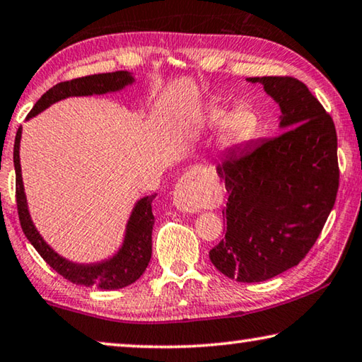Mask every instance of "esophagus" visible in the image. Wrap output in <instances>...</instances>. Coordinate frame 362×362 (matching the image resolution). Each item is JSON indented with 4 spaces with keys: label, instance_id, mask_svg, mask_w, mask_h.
I'll return each instance as SVG.
<instances>
[{
    "label": "esophagus",
    "instance_id": "obj_1",
    "mask_svg": "<svg viewBox=\"0 0 362 362\" xmlns=\"http://www.w3.org/2000/svg\"><path fill=\"white\" fill-rule=\"evenodd\" d=\"M205 202V195L200 180L192 173H186L177 181L173 192V204L185 213L197 211Z\"/></svg>",
    "mask_w": 362,
    "mask_h": 362
}]
</instances>
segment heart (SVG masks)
Masks as SVG:
<instances>
[{
    "label": "heart",
    "instance_id": "1",
    "mask_svg": "<svg viewBox=\"0 0 362 362\" xmlns=\"http://www.w3.org/2000/svg\"><path fill=\"white\" fill-rule=\"evenodd\" d=\"M205 125L210 129L221 128L218 146L221 151H234L244 147L248 142L257 138L259 129V117L250 107L235 109L234 112L224 109H213L205 118Z\"/></svg>",
    "mask_w": 362,
    "mask_h": 362
}]
</instances>
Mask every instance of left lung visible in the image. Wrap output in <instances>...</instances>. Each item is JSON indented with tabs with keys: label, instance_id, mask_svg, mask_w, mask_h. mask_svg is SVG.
Masks as SVG:
<instances>
[{
	"label": "left lung",
	"instance_id": "1",
	"mask_svg": "<svg viewBox=\"0 0 362 362\" xmlns=\"http://www.w3.org/2000/svg\"><path fill=\"white\" fill-rule=\"evenodd\" d=\"M279 104L282 134L229 151L216 165L229 194L226 233L210 250L224 276L263 282L297 266L321 234L339 191L337 132L305 83L255 76Z\"/></svg>",
	"mask_w": 362,
	"mask_h": 362
}]
</instances>
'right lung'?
Returning a JSON list of instances; mask_svg holds the SVG:
<instances>
[{"instance_id": "add662e5", "label": "right lung", "mask_w": 362, "mask_h": 362, "mask_svg": "<svg viewBox=\"0 0 362 362\" xmlns=\"http://www.w3.org/2000/svg\"><path fill=\"white\" fill-rule=\"evenodd\" d=\"M134 83V76L127 70H118L112 74H99L88 75L81 78H75L70 81L57 83L51 90H47L41 96L37 104L33 105L30 114L27 115L32 118L38 115L40 112L49 107L51 104L72 96H93V94H105L115 93L123 88ZM21 138L22 127L17 129L14 141V168H16V202L17 211H19V220L23 234L30 244L35 247L41 258L54 269L57 274H61L65 279L78 284V286L96 287L100 290H117L129 286L139 279L142 272L146 271L147 264L152 257V228H153V215H152V200L157 194L146 195L136 202L134 209L129 215L125 229V239L118 252L109 259L99 263H74L70 259H65L61 255L56 253L46 244L43 237L35 228L30 218V211L27 206V197L23 192L22 182V170H21Z\"/></svg>"}]
</instances>
